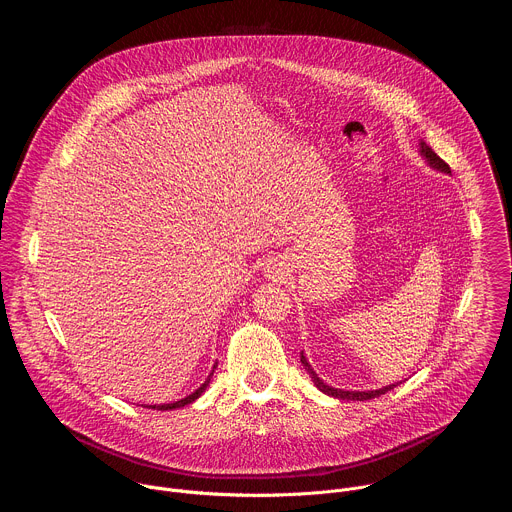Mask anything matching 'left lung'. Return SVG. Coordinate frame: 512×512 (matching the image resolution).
<instances>
[{
  "label": "left lung",
  "instance_id": "obj_1",
  "mask_svg": "<svg viewBox=\"0 0 512 512\" xmlns=\"http://www.w3.org/2000/svg\"><path fill=\"white\" fill-rule=\"evenodd\" d=\"M421 156L429 162V166H433V168H437V170H442V172H448L450 174V166L437 156L427 143H423L421 141ZM302 362H304V367H308V371H310V375H312V379H314V385L322 391V393H326V395H332V397H338V399H344V401H367V399H375V397H381V395H385L387 391H391L395 385H389V387H383V389H377V391H340V389H332V387H328L324 381H320L318 379V375L312 371V367L308 364V360H306V356H304V352H302Z\"/></svg>",
  "mask_w": 512,
  "mask_h": 512
}]
</instances>
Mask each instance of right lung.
Returning <instances> with one entry per match:
<instances>
[{"label": "right lung", "instance_id": "1", "mask_svg": "<svg viewBox=\"0 0 512 512\" xmlns=\"http://www.w3.org/2000/svg\"><path fill=\"white\" fill-rule=\"evenodd\" d=\"M212 373H214V369H212ZM212 373L208 375V379L192 393V395H188V397H184V399H180V401H176V403H164V405H150L148 409H158V411H170V409H178V407H184V405H190L192 401H196L202 393H204V389L208 387V383H210V377H212Z\"/></svg>", "mask_w": 512, "mask_h": 512}]
</instances>
